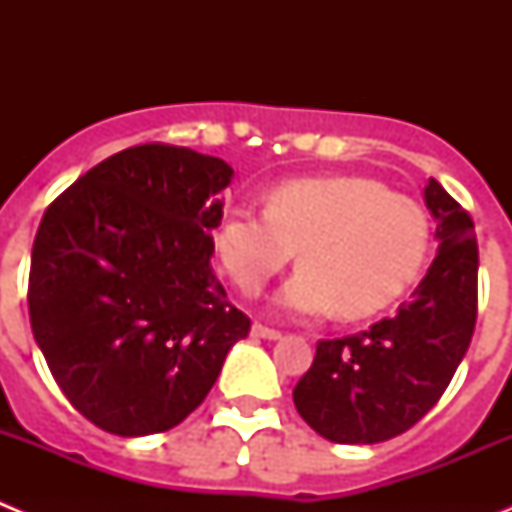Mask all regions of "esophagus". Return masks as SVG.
Listing matches in <instances>:
<instances>
[{
	"instance_id": "obj_1",
	"label": "esophagus",
	"mask_w": 512,
	"mask_h": 512,
	"mask_svg": "<svg viewBox=\"0 0 512 512\" xmlns=\"http://www.w3.org/2000/svg\"><path fill=\"white\" fill-rule=\"evenodd\" d=\"M251 336L253 338H264V341H279V338H282V333H279V330H274V328H266V325H261V323H253L251 325Z\"/></svg>"
}]
</instances>
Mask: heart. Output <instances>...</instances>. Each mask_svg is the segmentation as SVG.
Segmentation results:
<instances>
[{"instance_id": "b5f03b06", "label": "heart", "mask_w": 512, "mask_h": 512, "mask_svg": "<svg viewBox=\"0 0 512 512\" xmlns=\"http://www.w3.org/2000/svg\"><path fill=\"white\" fill-rule=\"evenodd\" d=\"M300 269L274 305L297 318L338 307L366 318L418 279L431 248L423 207L366 176H302L279 184L269 207L233 205L215 233V251L235 287L256 295L295 259Z\"/></svg>"}]
</instances>
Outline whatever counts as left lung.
Instances as JSON below:
<instances>
[{"mask_svg":"<svg viewBox=\"0 0 512 512\" xmlns=\"http://www.w3.org/2000/svg\"><path fill=\"white\" fill-rule=\"evenodd\" d=\"M436 220L431 269L392 318L356 336L320 341L297 382L295 408L333 443H382L413 428L449 387L477 323V235L436 179L423 189Z\"/></svg>","mask_w":512,"mask_h":512,"instance_id":"left-lung-1","label":"left lung"}]
</instances>
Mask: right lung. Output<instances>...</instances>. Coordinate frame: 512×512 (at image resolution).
<instances>
[{
  "instance_id": "right-lung-1",
  "label": "right lung",
  "mask_w": 512,
  "mask_h": 512,
  "mask_svg": "<svg viewBox=\"0 0 512 512\" xmlns=\"http://www.w3.org/2000/svg\"><path fill=\"white\" fill-rule=\"evenodd\" d=\"M223 158L164 143L125 148L45 210L30 261V325L61 392L115 436L182 423L251 320L210 259Z\"/></svg>"
}]
</instances>
